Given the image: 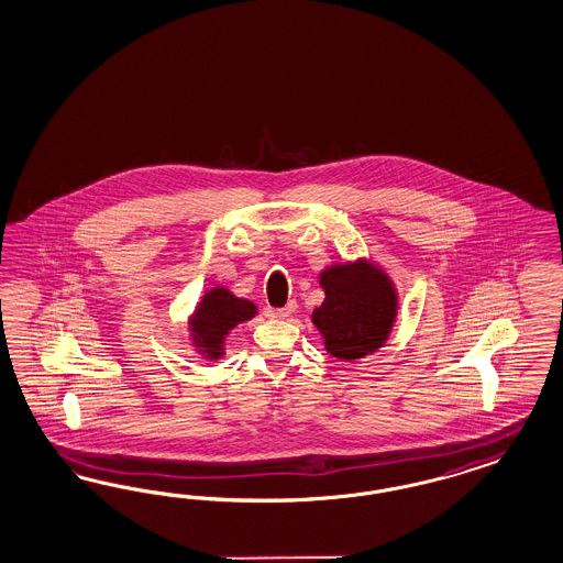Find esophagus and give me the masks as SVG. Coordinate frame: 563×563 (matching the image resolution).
I'll return each instance as SVG.
<instances>
[{
    "label": "esophagus",
    "mask_w": 563,
    "mask_h": 563,
    "mask_svg": "<svg viewBox=\"0 0 563 563\" xmlns=\"http://www.w3.org/2000/svg\"><path fill=\"white\" fill-rule=\"evenodd\" d=\"M295 310H297V303H295V301H289L285 308L274 311V316H276V318H280V320H285V318H289Z\"/></svg>",
    "instance_id": "34e87169"
}]
</instances>
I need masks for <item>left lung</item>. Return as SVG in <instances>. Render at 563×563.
<instances>
[{"label":"left lung","instance_id":"1","mask_svg":"<svg viewBox=\"0 0 563 563\" xmlns=\"http://www.w3.org/2000/svg\"><path fill=\"white\" fill-rule=\"evenodd\" d=\"M318 283L324 301L311 311V324L332 357L355 362L385 347L397 322L399 295L380 264L366 257L330 264Z\"/></svg>","mask_w":563,"mask_h":563}]
</instances>
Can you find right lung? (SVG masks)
I'll list each match as a JSON object with an SVG mask.
<instances>
[{
    "label": "right lung",
    "instance_id": "1",
    "mask_svg": "<svg viewBox=\"0 0 563 563\" xmlns=\"http://www.w3.org/2000/svg\"><path fill=\"white\" fill-rule=\"evenodd\" d=\"M257 316V306L236 297L229 287H212L197 301L189 316V343L201 360L218 362L227 355V336L239 324Z\"/></svg>",
    "mask_w": 563,
    "mask_h": 563
}]
</instances>
